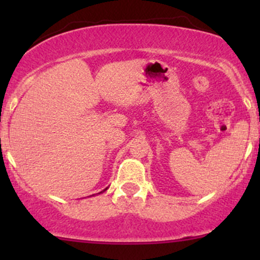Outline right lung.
I'll use <instances>...</instances> for the list:
<instances>
[{"instance_id":"1","label":"right lung","mask_w":260,"mask_h":260,"mask_svg":"<svg viewBox=\"0 0 260 260\" xmlns=\"http://www.w3.org/2000/svg\"><path fill=\"white\" fill-rule=\"evenodd\" d=\"M106 189H107V188H105V189H104V190H103V192H105V190H106ZM103 192H100V193H103Z\"/></svg>"}]
</instances>
